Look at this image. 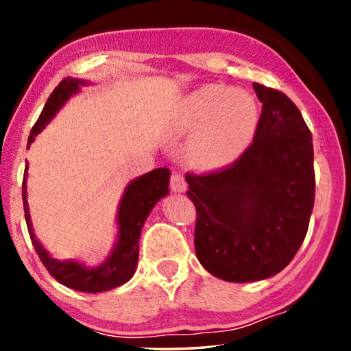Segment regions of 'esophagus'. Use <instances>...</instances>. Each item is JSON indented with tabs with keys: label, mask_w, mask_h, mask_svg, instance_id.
<instances>
[{
	"label": "esophagus",
	"mask_w": 351,
	"mask_h": 351,
	"mask_svg": "<svg viewBox=\"0 0 351 351\" xmlns=\"http://www.w3.org/2000/svg\"><path fill=\"white\" fill-rule=\"evenodd\" d=\"M170 189L173 192H186L187 189V182L184 180V176L180 173V171H175L170 176Z\"/></svg>",
	"instance_id": "1"
}]
</instances>
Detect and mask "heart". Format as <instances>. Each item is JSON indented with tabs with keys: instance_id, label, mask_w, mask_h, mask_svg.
<instances>
[{
	"instance_id": "1",
	"label": "heart",
	"mask_w": 351,
	"mask_h": 351,
	"mask_svg": "<svg viewBox=\"0 0 351 351\" xmlns=\"http://www.w3.org/2000/svg\"><path fill=\"white\" fill-rule=\"evenodd\" d=\"M257 125L254 99L243 91L206 85L184 99L173 127L178 133L197 132L189 153L199 169L232 162L245 150Z\"/></svg>"
}]
</instances>
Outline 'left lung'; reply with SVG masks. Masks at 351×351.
Returning a JSON list of instances; mask_svg holds the SVG:
<instances>
[{"mask_svg":"<svg viewBox=\"0 0 351 351\" xmlns=\"http://www.w3.org/2000/svg\"><path fill=\"white\" fill-rule=\"evenodd\" d=\"M263 108L254 139L232 164L186 173L197 209L195 252L228 282L280 272L308 232L316 193L310 128L287 94L254 83Z\"/></svg>","mask_w":351,"mask_h":351,"instance_id":"1","label":"left lung"}]
</instances>
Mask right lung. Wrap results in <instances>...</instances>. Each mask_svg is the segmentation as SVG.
<instances>
[{
  "instance_id": "right-lung-1",
  "label": "right lung",
  "mask_w": 351,
  "mask_h": 351,
  "mask_svg": "<svg viewBox=\"0 0 351 351\" xmlns=\"http://www.w3.org/2000/svg\"><path fill=\"white\" fill-rule=\"evenodd\" d=\"M83 83L85 82L69 79V77L58 83L31 130L27 147L34 141V136H37L43 130L57 110L66 102L71 94L79 91V86ZM26 171L27 167L25 169V176H23V206H25L29 237H31L34 249L37 251L41 263L49 271V274L64 287L82 291V293H102V291L121 287L122 283L128 282L133 277L136 263H138L141 229L153 206L158 203V199L169 193L170 170L167 167L154 169L130 182L121 201V207H119L117 245L111 257L99 268H85L77 261H58L51 258L49 254L37 241L31 228V218H29V207L26 201Z\"/></svg>"
}]
</instances>
